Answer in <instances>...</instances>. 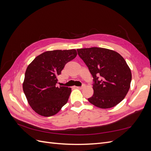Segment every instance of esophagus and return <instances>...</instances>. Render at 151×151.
Returning <instances> with one entry per match:
<instances>
[{"instance_id":"34e87169","label":"esophagus","mask_w":151,"mask_h":151,"mask_svg":"<svg viewBox=\"0 0 151 151\" xmlns=\"http://www.w3.org/2000/svg\"><path fill=\"white\" fill-rule=\"evenodd\" d=\"M85 86H85L84 84H83V86H81V87H77V88H78V89H83Z\"/></svg>"}]
</instances>
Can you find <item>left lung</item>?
Here are the masks:
<instances>
[{"mask_svg":"<svg viewBox=\"0 0 151 151\" xmlns=\"http://www.w3.org/2000/svg\"><path fill=\"white\" fill-rule=\"evenodd\" d=\"M93 76L94 94L88 101L107 109L125 98L132 81V73L120 55L106 48L91 47L77 50Z\"/></svg>","mask_w":151,"mask_h":151,"instance_id":"8db88e82","label":"left lung"}]
</instances>
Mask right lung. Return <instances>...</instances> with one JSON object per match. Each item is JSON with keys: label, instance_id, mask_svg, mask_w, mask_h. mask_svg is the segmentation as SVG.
Returning <instances> with one entry per match:
<instances>
[{"label": "right lung", "instance_id": "right-lung-1", "mask_svg": "<svg viewBox=\"0 0 151 151\" xmlns=\"http://www.w3.org/2000/svg\"><path fill=\"white\" fill-rule=\"evenodd\" d=\"M77 52L72 50L48 51L36 57L27 67L22 88L33 110L43 116L55 115L67 103L71 88L57 87V76Z\"/></svg>", "mask_w": 151, "mask_h": 151}]
</instances>
